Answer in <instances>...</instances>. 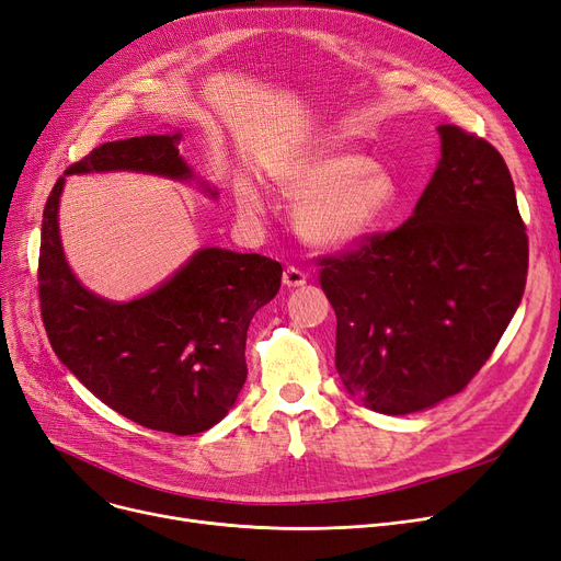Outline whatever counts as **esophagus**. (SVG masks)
<instances>
[{"instance_id": "34e87169", "label": "esophagus", "mask_w": 561, "mask_h": 561, "mask_svg": "<svg viewBox=\"0 0 561 561\" xmlns=\"http://www.w3.org/2000/svg\"><path fill=\"white\" fill-rule=\"evenodd\" d=\"M283 285L285 287H301V285H306V274L299 266H287L283 272Z\"/></svg>"}]
</instances>
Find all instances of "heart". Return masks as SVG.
<instances>
[{"label":"heart","mask_w":561,"mask_h":561,"mask_svg":"<svg viewBox=\"0 0 561 561\" xmlns=\"http://www.w3.org/2000/svg\"><path fill=\"white\" fill-rule=\"evenodd\" d=\"M287 188L306 197L297 214L299 232L327 249H341L362 239L396 199L389 170L335 147L308 156L289 172ZM245 205L257 209V195L245 199Z\"/></svg>","instance_id":"obj_1"}]
</instances>
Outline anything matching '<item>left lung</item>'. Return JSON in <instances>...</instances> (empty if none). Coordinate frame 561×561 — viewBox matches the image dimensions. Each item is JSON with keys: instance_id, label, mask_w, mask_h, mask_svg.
Returning <instances> with one entry per match:
<instances>
[{"instance_id": "1", "label": "left lung", "mask_w": 561, "mask_h": 561, "mask_svg": "<svg viewBox=\"0 0 561 561\" xmlns=\"http://www.w3.org/2000/svg\"><path fill=\"white\" fill-rule=\"evenodd\" d=\"M400 228L322 257L335 370L373 412L412 414L462 391L518 310L529 245L502 153L454 124Z\"/></svg>"}]
</instances>
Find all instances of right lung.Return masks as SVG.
<instances>
[{
  "instance_id": "add662e5",
  "label": "right lung",
  "mask_w": 561,
  "mask_h": 561,
  "mask_svg": "<svg viewBox=\"0 0 561 561\" xmlns=\"http://www.w3.org/2000/svg\"><path fill=\"white\" fill-rule=\"evenodd\" d=\"M179 142L182 133L105 142L57 179L43 209L38 299L59 362L107 408L151 431L195 435L237 402L249 375L245 331L276 297L283 266L257 253L199 249L149 295L107 301L71 272L57 218L69 174L128 170L191 182Z\"/></svg>"
}]
</instances>
